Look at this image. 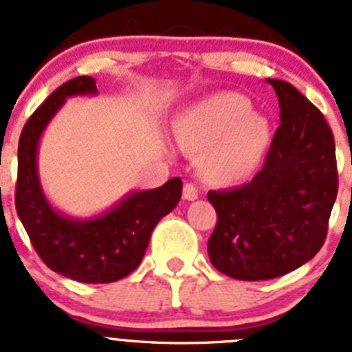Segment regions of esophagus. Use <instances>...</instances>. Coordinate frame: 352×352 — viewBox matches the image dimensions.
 I'll list each match as a JSON object with an SVG mask.
<instances>
[{"label": "esophagus", "mask_w": 352, "mask_h": 352, "mask_svg": "<svg viewBox=\"0 0 352 352\" xmlns=\"http://www.w3.org/2000/svg\"><path fill=\"white\" fill-rule=\"evenodd\" d=\"M183 197L186 201H195L199 197V190L195 188L194 183H185V186H183Z\"/></svg>", "instance_id": "obj_1"}]
</instances>
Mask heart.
<instances>
[{"label":"heart","mask_w":352,"mask_h":352,"mask_svg":"<svg viewBox=\"0 0 352 352\" xmlns=\"http://www.w3.org/2000/svg\"><path fill=\"white\" fill-rule=\"evenodd\" d=\"M174 138L188 155H203L204 178L234 183L259 166L270 144V123L239 93H222L174 121Z\"/></svg>","instance_id":"obj_1"}]
</instances>
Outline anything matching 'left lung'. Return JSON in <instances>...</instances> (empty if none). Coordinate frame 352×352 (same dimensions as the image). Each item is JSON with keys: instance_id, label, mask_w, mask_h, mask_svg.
I'll use <instances>...</instances> for the list:
<instances>
[{"instance_id": "obj_1", "label": "left lung", "mask_w": 352, "mask_h": 352, "mask_svg": "<svg viewBox=\"0 0 352 352\" xmlns=\"http://www.w3.org/2000/svg\"><path fill=\"white\" fill-rule=\"evenodd\" d=\"M280 125L252 182L210 190L217 226L208 239L214 268L238 280H270L321 250L338 192L335 139L321 111L292 84L268 79Z\"/></svg>"}]
</instances>
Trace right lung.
Listing matches in <instances>:
<instances>
[{"label":"right lung","mask_w":352,"mask_h":352,"mask_svg":"<svg viewBox=\"0 0 352 352\" xmlns=\"http://www.w3.org/2000/svg\"><path fill=\"white\" fill-rule=\"evenodd\" d=\"M95 93L93 77L70 79L26 121L19 139L15 210L31 245L52 272L84 284H109L141 264L155 226L179 203L183 183L173 178L155 190L132 192L89 220L68 219L49 204L36 170L40 138L68 96Z\"/></svg>","instance_id":"add662e5"}]
</instances>
